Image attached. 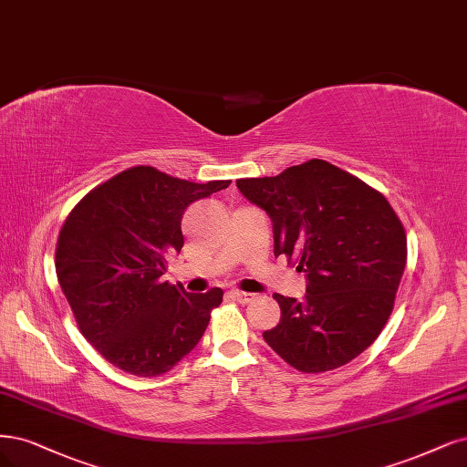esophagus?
<instances>
[{"label":"esophagus","instance_id":"34e87169","mask_svg":"<svg viewBox=\"0 0 467 467\" xmlns=\"http://www.w3.org/2000/svg\"><path fill=\"white\" fill-rule=\"evenodd\" d=\"M230 294H232V297H234V299H237L239 303H249V301H251V299L254 297L253 294H247V292H241V289H232V292H230Z\"/></svg>","mask_w":467,"mask_h":467}]
</instances>
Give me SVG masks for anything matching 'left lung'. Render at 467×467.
<instances>
[{"label": "left lung", "instance_id": "1", "mask_svg": "<svg viewBox=\"0 0 467 467\" xmlns=\"http://www.w3.org/2000/svg\"><path fill=\"white\" fill-rule=\"evenodd\" d=\"M237 187L270 216L275 254L307 275L303 301L275 294L282 317L265 342L301 373L356 359L387 325L408 259L387 197L318 158Z\"/></svg>", "mask_w": 467, "mask_h": 467}]
</instances>
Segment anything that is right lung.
Returning <instances> with one entry per match:
<instances>
[{"label": "right lung", "instance_id": "obj_1", "mask_svg": "<svg viewBox=\"0 0 467 467\" xmlns=\"http://www.w3.org/2000/svg\"><path fill=\"white\" fill-rule=\"evenodd\" d=\"M230 183L133 166L88 191L63 222L59 285L80 334L121 371L160 377L199 344L223 292L187 294L162 276L183 247L187 206Z\"/></svg>", "mask_w": 467, "mask_h": 467}]
</instances>
